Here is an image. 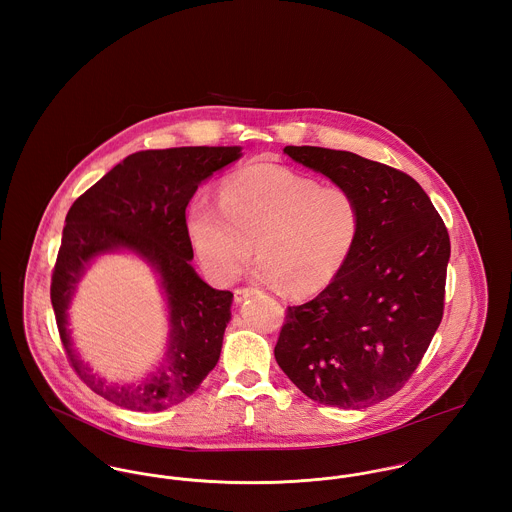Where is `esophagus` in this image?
Returning a JSON list of instances; mask_svg holds the SVG:
<instances>
[{
    "instance_id": "obj_1",
    "label": "esophagus",
    "mask_w": 512,
    "mask_h": 512,
    "mask_svg": "<svg viewBox=\"0 0 512 512\" xmlns=\"http://www.w3.org/2000/svg\"><path fill=\"white\" fill-rule=\"evenodd\" d=\"M254 292H256L254 288H236V290H234V301L240 303V301H244L246 297H250Z\"/></svg>"
}]
</instances>
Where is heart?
<instances>
[{"label": "heart", "instance_id": "1", "mask_svg": "<svg viewBox=\"0 0 512 512\" xmlns=\"http://www.w3.org/2000/svg\"><path fill=\"white\" fill-rule=\"evenodd\" d=\"M363 213L345 187L321 185L284 165H246L220 183L219 201L197 197L187 215L195 254L211 278L232 282L254 248L256 274L282 292L327 288L347 264Z\"/></svg>", "mask_w": 512, "mask_h": 512}]
</instances>
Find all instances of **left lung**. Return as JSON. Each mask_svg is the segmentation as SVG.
<instances>
[{
  "label": "left lung",
  "instance_id": "left-lung-1",
  "mask_svg": "<svg viewBox=\"0 0 512 512\" xmlns=\"http://www.w3.org/2000/svg\"><path fill=\"white\" fill-rule=\"evenodd\" d=\"M284 153L349 189L363 222L337 278L311 301L288 307L276 361L319 404H378L410 380L438 331L447 228L404 171L327 147L286 146Z\"/></svg>",
  "mask_w": 512,
  "mask_h": 512
}]
</instances>
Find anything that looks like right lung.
<instances>
[{"label": "right lung", "instance_id": "right-lung-1", "mask_svg": "<svg viewBox=\"0 0 512 512\" xmlns=\"http://www.w3.org/2000/svg\"><path fill=\"white\" fill-rule=\"evenodd\" d=\"M240 157V147H169L128 155L82 193L67 213L51 278V303L67 359L78 378L108 402L159 412L191 396L220 357L232 293L207 286L191 266L185 209L201 181ZM128 247L162 276L172 339L161 367L138 385H110L74 355L66 309L85 264L98 253Z\"/></svg>", "mask_w": 512, "mask_h": 512}]
</instances>
